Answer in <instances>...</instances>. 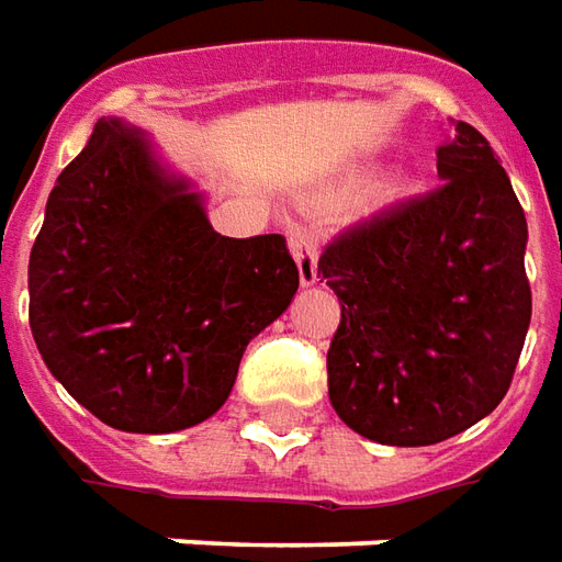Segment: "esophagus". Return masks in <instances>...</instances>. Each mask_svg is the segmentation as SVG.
<instances>
[{
	"mask_svg": "<svg viewBox=\"0 0 562 562\" xmlns=\"http://www.w3.org/2000/svg\"><path fill=\"white\" fill-rule=\"evenodd\" d=\"M290 250L300 266V281L303 284H315L318 281V244L308 228H290Z\"/></svg>",
	"mask_w": 562,
	"mask_h": 562,
	"instance_id": "1",
	"label": "esophagus"
}]
</instances>
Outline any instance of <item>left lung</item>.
Instances as JSON below:
<instances>
[{"mask_svg":"<svg viewBox=\"0 0 562 562\" xmlns=\"http://www.w3.org/2000/svg\"><path fill=\"white\" fill-rule=\"evenodd\" d=\"M446 182L342 228L318 274L340 296L327 393L380 446H436L498 408L532 318L526 213L483 132L439 145Z\"/></svg>","mask_w":562,"mask_h":562,"instance_id":"1","label":"left lung"}]
</instances>
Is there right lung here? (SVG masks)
<instances>
[{"label": "right lung", "instance_id": "add662e5", "mask_svg": "<svg viewBox=\"0 0 562 562\" xmlns=\"http://www.w3.org/2000/svg\"><path fill=\"white\" fill-rule=\"evenodd\" d=\"M26 274L48 371L126 432L220 412L247 342L300 288L284 237L213 232L201 198L120 120H98L58 176Z\"/></svg>", "mask_w": 562, "mask_h": 562}]
</instances>
